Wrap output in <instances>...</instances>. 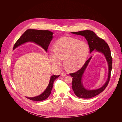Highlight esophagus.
Wrapping results in <instances>:
<instances>
[{
	"label": "esophagus",
	"mask_w": 122,
	"mask_h": 122,
	"mask_svg": "<svg viewBox=\"0 0 122 122\" xmlns=\"http://www.w3.org/2000/svg\"><path fill=\"white\" fill-rule=\"evenodd\" d=\"M61 76H63V77L66 76V73H64V72H62L61 73Z\"/></svg>",
	"instance_id": "34e87169"
}]
</instances>
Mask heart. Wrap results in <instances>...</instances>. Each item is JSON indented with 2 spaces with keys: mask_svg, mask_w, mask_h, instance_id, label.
Wrapping results in <instances>:
<instances>
[{
  "mask_svg": "<svg viewBox=\"0 0 122 122\" xmlns=\"http://www.w3.org/2000/svg\"><path fill=\"white\" fill-rule=\"evenodd\" d=\"M54 46V50L50 53L51 63L59 66L64 59L65 67L71 71L78 70L83 65L89 52L87 44L71 37L61 38L56 41Z\"/></svg>",
  "mask_w": 122,
  "mask_h": 122,
  "instance_id": "b5f03b06",
  "label": "heart"
}]
</instances>
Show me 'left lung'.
<instances>
[{
  "mask_svg": "<svg viewBox=\"0 0 122 122\" xmlns=\"http://www.w3.org/2000/svg\"><path fill=\"white\" fill-rule=\"evenodd\" d=\"M71 33L84 37L89 45L90 53L95 49L97 51L100 52L104 55L108 63L109 67L108 79L105 84L101 87L97 89L88 90L85 89L83 85L82 81L83 74L92 58V56L86 61L80 70L74 73L69 74L73 78L72 82V89L76 96L79 98H90L102 92L106 88L109 82L112 64V59L111 56V50L108 44L105 41L99 38L92 31L87 30L79 32H73Z\"/></svg>",
  "mask_w": 122,
  "mask_h": 122,
  "instance_id": "8db88e82",
  "label": "left lung"
}]
</instances>
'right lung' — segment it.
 Instances as JSON below:
<instances>
[{"label": "right lung", "mask_w": 122, "mask_h": 122, "mask_svg": "<svg viewBox=\"0 0 122 122\" xmlns=\"http://www.w3.org/2000/svg\"><path fill=\"white\" fill-rule=\"evenodd\" d=\"M53 33L49 30L36 29H27L20 37L15 43L13 50L21 45L28 42H32L41 46L46 51H47L48 46L53 38ZM59 75L51 76L49 83L45 90L40 95L33 97H26L33 101H42L47 99L50 95L53 87L54 82Z\"/></svg>", "instance_id": "1"}]
</instances>
